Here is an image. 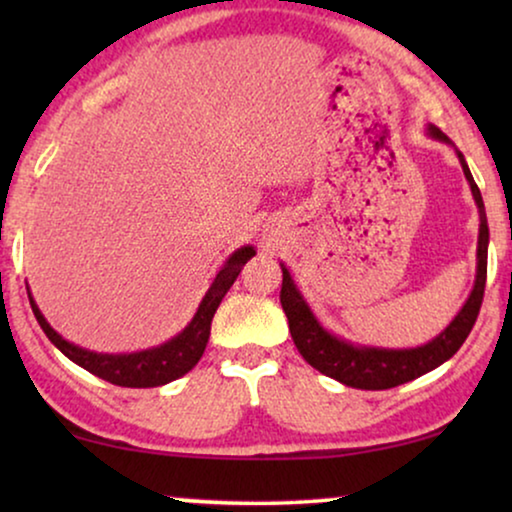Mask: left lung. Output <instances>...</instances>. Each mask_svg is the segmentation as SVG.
I'll use <instances>...</instances> for the list:
<instances>
[{
	"label": "left lung",
	"mask_w": 512,
	"mask_h": 512,
	"mask_svg": "<svg viewBox=\"0 0 512 512\" xmlns=\"http://www.w3.org/2000/svg\"><path fill=\"white\" fill-rule=\"evenodd\" d=\"M429 135L438 142L452 144L450 137L443 130H438L436 125H429ZM461 170L466 174L468 186L475 198L480 212V235H478V272H475V284L468 300L461 307L457 317L450 321V326L443 333L436 335L431 342H426L422 347L412 349H384V347H363L352 345V342L340 340L338 335L328 333L324 326L319 324L314 317L310 305L305 303V298L300 296V291L293 284L291 272L282 265V300L284 314L289 319V331L291 338L296 342L298 352L303 354V359L310 363L312 368H317L319 373L326 377H333L347 387L354 389H391L398 384H405L415 377L429 373V370L438 368L440 363L452 359L457 354V349L464 345V340L471 333V328L478 319L482 296H485V282H487V244H489V228H487V214H485V202H482L480 188L473 181V174L468 170L464 156L457 151Z\"/></svg>",
	"instance_id": "1"
}]
</instances>
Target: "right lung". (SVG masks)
<instances>
[{
	"label": "right lung",
	"instance_id": "obj_1",
	"mask_svg": "<svg viewBox=\"0 0 512 512\" xmlns=\"http://www.w3.org/2000/svg\"><path fill=\"white\" fill-rule=\"evenodd\" d=\"M254 254V247H242L223 263V268L216 272L212 286H209L205 298H202L198 312H195L191 324H188L184 331L174 335L172 340L163 342V345L142 349V352L132 354H97L90 352V349L72 345V342H67L60 333L53 331L51 324L44 319V314L39 312L30 291H27V296H30L32 312L34 317H37L39 326L44 328L46 338L51 340L69 361H74L76 366L86 368L88 373L102 377V380H107L111 384H118V387H160V384H167L177 380L181 375H186L188 370L200 361V356L207 347L209 331H212L216 307L221 305L223 296H226L237 275H240L242 265Z\"/></svg>",
	"mask_w": 512,
	"mask_h": 512
}]
</instances>
